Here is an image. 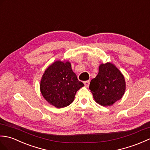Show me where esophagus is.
<instances>
[{
	"label": "esophagus",
	"instance_id": "34e87169",
	"mask_svg": "<svg viewBox=\"0 0 150 150\" xmlns=\"http://www.w3.org/2000/svg\"><path fill=\"white\" fill-rule=\"evenodd\" d=\"M83 83H84V85H85V86H86V87H88V86L90 85V81L89 80L88 81H83Z\"/></svg>",
	"mask_w": 150,
	"mask_h": 150
}]
</instances>
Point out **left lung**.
I'll use <instances>...</instances> for the list:
<instances>
[{
	"label": "left lung",
	"mask_w": 150,
	"mask_h": 150,
	"mask_svg": "<svg viewBox=\"0 0 150 150\" xmlns=\"http://www.w3.org/2000/svg\"><path fill=\"white\" fill-rule=\"evenodd\" d=\"M95 101L103 106H110L122 98L126 90L125 77L112 63L101 64L99 72L90 83Z\"/></svg>",
	"instance_id": "1"
}]
</instances>
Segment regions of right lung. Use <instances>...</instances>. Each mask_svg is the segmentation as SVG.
<instances>
[{"label": "right lung", "instance_id": "1", "mask_svg": "<svg viewBox=\"0 0 150 150\" xmlns=\"http://www.w3.org/2000/svg\"><path fill=\"white\" fill-rule=\"evenodd\" d=\"M83 86L73 72L71 63L57 60L46 69L41 78L40 89L50 105L60 108L71 105L76 92Z\"/></svg>", "mask_w": 150, "mask_h": 150}]
</instances>
